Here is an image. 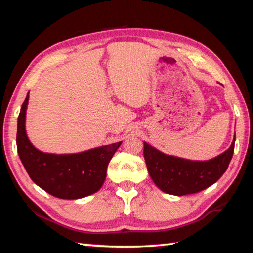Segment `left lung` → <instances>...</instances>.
Segmentation results:
<instances>
[{
    "mask_svg": "<svg viewBox=\"0 0 253 253\" xmlns=\"http://www.w3.org/2000/svg\"><path fill=\"white\" fill-rule=\"evenodd\" d=\"M233 139L225 152L210 161H190L166 155L144 143V157L153 182L173 195L198 193L215 183L228 169L234 151Z\"/></svg>",
    "mask_w": 253,
    "mask_h": 253,
    "instance_id": "obj_1",
    "label": "left lung"
}]
</instances>
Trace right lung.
I'll return each mask as SVG.
<instances>
[{
	"label": "right lung",
	"mask_w": 253,
	"mask_h": 253,
	"mask_svg": "<svg viewBox=\"0 0 253 253\" xmlns=\"http://www.w3.org/2000/svg\"><path fill=\"white\" fill-rule=\"evenodd\" d=\"M29 93L18 118L16 146L29 176L38 186L59 199L75 200L96 193L105 182L107 166L122 142L89 149L78 154L40 152L25 132V111Z\"/></svg>",
	"instance_id": "obj_1"
}]
</instances>
